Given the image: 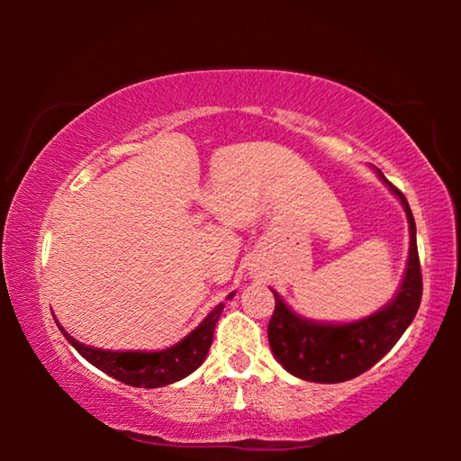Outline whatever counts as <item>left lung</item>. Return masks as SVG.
<instances>
[{"mask_svg":"<svg viewBox=\"0 0 461 461\" xmlns=\"http://www.w3.org/2000/svg\"><path fill=\"white\" fill-rule=\"evenodd\" d=\"M378 175L390 186V191L402 201L409 217L411 248L401 291L393 303L378 313L362 321L343 325L307 321L294 315L272 291L276 305L268 323V341L276 360L296 378L335 384V382L360 376L393 349L417 315L420 294H423V275H420L417 252L415 217L411 213L404 194L393 183H388L380 170Z\"/></svg>","mask_w":461,"mask_h":461,"instance_id":"obj_1","label":"left lung"}]
</instances>
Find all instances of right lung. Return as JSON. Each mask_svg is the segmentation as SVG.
<instances>
[{
  "mask_svg": "<svg viewBox=\"0 0 461 461\" xmlns=\"http://www.w3.org/2000/svg\"><path fill=\"white\" fill-rule=\"evenodd\" d=\"M231 296L233 293L228 294V299H231ZM223 305L225 303H220L212 313L203 319L197 330L191 331L176 346L162 349V352H107V349L83 346L81 341L73 339L60 325L59 330L77 352L101 372L130 386L158 388L189 376L191 372L197 370L203 364L209 348H212L215 323L221 315Z\"/></svg>",
  "mask_w": 461,
  "mask_h": 461,
  "instance_id": "obj_1",
  "label": "right lung"
}]
</instances>
